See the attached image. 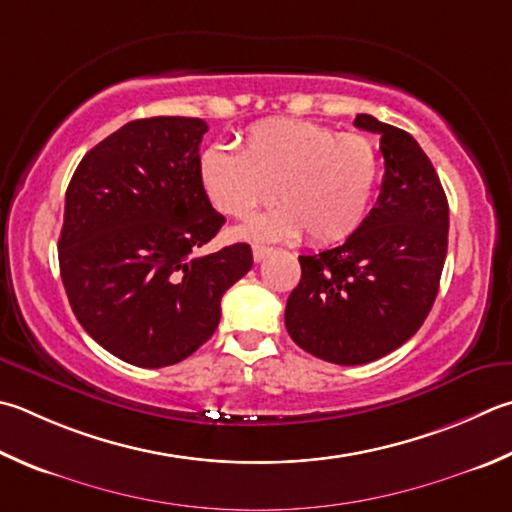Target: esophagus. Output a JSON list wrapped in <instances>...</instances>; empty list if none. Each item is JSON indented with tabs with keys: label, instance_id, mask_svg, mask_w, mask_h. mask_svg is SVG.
<instances>
[{
	"label": "esophagus",
	"instance_id": "esophagus-1",
	"mask_svg": "<svg viewBox=\"0 0 512 512\" xmlns=\"http://www.w3.org/2000/svg\"><path fill=\"white\" fill-rule=\"evenodd\" d=\"M271 253H273V248H268V246H259V244L253 246V259H255V262H262V259H266Z\"/></svg>",
	"mask_w": 512,
	"mask_h": 512
}]
</instances>
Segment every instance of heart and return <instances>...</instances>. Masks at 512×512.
<instances>
[{"mask_svg": "<svg viewBox=\"0 0 512 512\" xmlns=\"http://www.w3.org/2000/svg\"><path fill=\"white\" fill-rule=\"evenodd\" d=\"M380 174L374 143L311 120L271 118L248 127L239 152L212 145L199 159V183L221 215L250 219L275 199L282 206L250 221L246 239L313 244L347 239L367 217Z\"/></svg>", "mask_w": 512, "mask_h": 512, "instance_id": "1", "label": "heart"}]
</instances>
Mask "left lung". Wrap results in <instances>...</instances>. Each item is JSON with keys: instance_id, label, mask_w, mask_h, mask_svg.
I'll use <instances>...</instances> for the list:
<instances>
[{"instance_id": "1", "label": "left lung", "mask_w": 512, "mask_h": 512, "mask_svg": "<svg viewBox=\"0 0 512 512\" xmlns=\"http://www.w3.org/2000/svg\"><path fill=\"white\" fill-rule=\"evenodd\" d=\"M380 136L385 174L376 206L338 248L300 255L286 302L297 347L336 365H365L405 345L439 293L448 253V199L421 145L403 129L358 114Z\"/></svg>"}]
</instances>
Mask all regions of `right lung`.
Segmentation results:
<instances>
[{
	"label": "right lung",
	"instance_id": "1",
	"mask_svg": "<svg viewBox=\"0 0 512 512\" xmlns=\"http://www.w3.org/2000/svg\"><path fill=\"white\" fill-rule=\"evenodd\" d=\"M201 118L132 120L85 154L64 201L58 259L69 304L102 349L136 367L181 362L253 266L248 244L192 257L226 224L199 183Z\"/></svg>",
	"mask_w": 512,
	"mask_h": 512
}]
</instances>
